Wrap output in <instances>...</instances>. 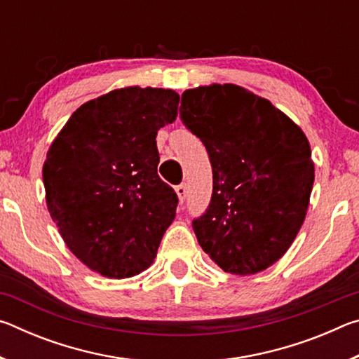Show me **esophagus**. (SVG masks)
I'll use <instances>...</instances> for the list:
<instances>
[{
	"instance_id": "1",
	"label": "esophagus",
	"mask_w": 359,
	"mask_h": 359,
	"mask_svg": "<svg viewBox=\"0 0 359 359\" xmlns=\"http://www.w3.org/2000/svg\"><path fill=\"white\" fill-rule=\"evenodd\" d=\"M175 193H177L180 204L184 203V201H185V198H187V187H185V184H180V185L175 187Z\"/></svg>"
}]
</instances>
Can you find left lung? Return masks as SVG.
Instances as JSON below:
<instances>
[{
	"label": "left lung",
	"mask_w": 359,
	"mask_h": 359,
	"mask_svg": "<svg viewBox=\"0 0 359 359\" xmlns=\"http://www.w3.org/2000/svg\"><path fill=\"white\" fill-rule=\"evenodd\" d=\"M180 118L210 158L209 209L193 220L224 272L252 276L280 259L307 214L315 179L304 131L271 101L234 83L185 90Z\"/></svg>",
	"instance_id": "left-lung-1"
}]
</instances>
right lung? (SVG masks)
<instances>
[{
	"label": "right lung",
	"mask_w": 359,
	"mask_h": 359,
	"mask_svg": "<svg viewBox=\"0 0 359 359\" xmlns=\"http://www.w3.org/2000/svg\"><path fill=\"white\" fill-rule=\"evenodd\" d=\"M179 100L171 88L112 90L79 107L48 147L47 209L93 272L128 278L154 263L179 201L158 177L155 139L177 118Z\"/></svg>",
	"instance_id": "1"
}]
</instances>
